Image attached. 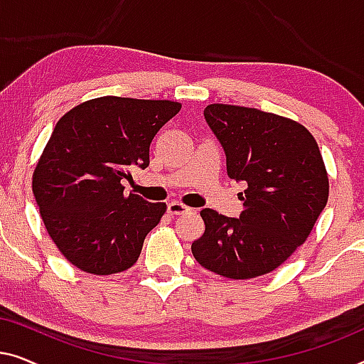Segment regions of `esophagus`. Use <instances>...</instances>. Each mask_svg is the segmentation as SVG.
<instances>
[{
    "instance_id": "esophagus-1",
    "label": "esophagus",
    "mask_w": 364,
    "mask_h": 364,
    "mask_svg": "<svg viewBox=\"0 0 364 364\" xmlns=\"http://www.w3.org/2000/svg\"><path fill=\"white\" fill-rule=\"evenodd\" d=\"M191 210H192L191 207L183 205L181 202H171L167 205V212L171 213V215H183V213H188Z\"/></svg>"
}]
</instances>
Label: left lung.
Returning a JSON list of instances; mask_svg holds the SVG:
<instances>
[{"label":"left lung","mask_w":364,"mask_h":364,"mask_svg":"<svg viewBox=\"0 0 364 364\" xmlns=\"http://www.w3.org/2000/svg\"><path fill=\"white\" fill-rule=\"evenodd\" d=\"M227 156L228 177L247 183L238 218L203 208L205 232L192 243L203 268L232 280L267 275L310 235L328 202L320 147L305 126L253 107L203 111Z\"/></svg>","instance_id":"left-lung-1"}]
</instances>
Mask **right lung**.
Listing matches in <instances>:
<instances>
[{
	"label": "right lung",
	"mask_w": 364,
	"mask_h": 364,
	"mask_svg": "<svg viewBox=\"0 0 364 364\" xmlns=\"http://www.w3.org/2000/svg\"><path fill=\"white\" fill-rule=\"evenodd\" d=\"M182 104L104 96L59 119L33 172L44 227L69 263L92 275L131 268L167 210L124 193L129 167L149 166V146Z\"/></svg>",
	"instance_id": "obj_1"
}]
</instances>
